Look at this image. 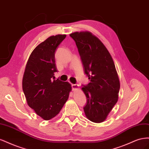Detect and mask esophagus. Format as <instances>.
<instances>
[{"label": "esophagus", "instance_id": "obj_1", "mask_svg": "<svg viewBox=\"0 0 149 149\" xmlns=\"http://www.w3.org/2000/svg\"><path fill=\"white\" fill-rule=\"evenodd\" d=\"M71 86H72V88H73V91H76V90H78L79 88L78 84H72Z\"/></svg>", "mask_w": 149, "mask_h": 149}]
</instances>
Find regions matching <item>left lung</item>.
Wrapping results in <instances>:
<instances>
[{
	"label": "left lung",
	"instance_id": "8db88e82",
	"mask_svg": "<svg viewBox=\"0 0 149 149\" xmlns=\"http://www.w3.org/2000/svg\"><path fill=\"white\" fill-rule=\"evenodd\" d=\"M70 36L90 81L81 88L87 98L85 115L93 123H102L119 99L120 81L114 61L104 45L90 31H75Z\"/></svg>",
	"mask_w": 149,
	"mask_h": 149
}]
</instances>
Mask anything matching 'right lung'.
I'll return each instance as SVG.
<instances>
[{
	"instance_id": "1",
	"label": "right lung",
	"mask_w": 149,
	"mask_h": 149,
	"mask_svg": "<svg viewBox=\"0 0 149 149\" xmlns=\"http://www.w3.org/2000/svg\"><path fill=\"white\" fill-rule=\"evenodd\" d=\"M66 37L52 35L36 47L24 73L22 88L28 105L45 120L59 114L72 90L68 82L53 79L57 71L55 52Z\"/></svg>"
}]
</instances>
